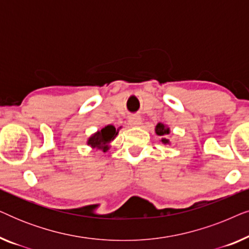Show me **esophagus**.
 <instances>
[{"mask_svg":"<svg viewBox=\"0 0 249 249\" xmlns=\"http://www.w3.org/2000/svg\"><path fill=\"white\" fill-rule=\"evenodd\" d=\"M129 124L131 127H139L142 124V118L138 117V115H132V117L129 118Z\"/></svg>","mask_w":249,"mask_h":249,"instance_id":"34e87169","label":"esophagus"}]
</instances>
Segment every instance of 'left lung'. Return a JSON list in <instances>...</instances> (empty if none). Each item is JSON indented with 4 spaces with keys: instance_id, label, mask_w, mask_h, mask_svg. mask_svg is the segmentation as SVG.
Returning <instances> with one entry per match:
<instances>
[{
    "instance_id": "1",
    "label": "left lung",
    "mask_w": 249,
    "mask_h": 249,
    "mask_svg": "<svg viewBox=\"0 0 249 249\" xmlns=\"http://www.w3.org/2000/svg\"><path fill=\"white\" fill-rule=\"evenodd\" d=\"M155 134L161 137V142L163 144L170 145V141L168 139V135L170 134V128L168 125L162 124V122H159V124L155 125Z\"/></svg>"
}]
</instances>
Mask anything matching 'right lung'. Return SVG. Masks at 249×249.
I'll list each match as a JSON object with an SVG mask.
<instances>
[{
  "label": "right lung",
  "mask_w": 249,
  "mask_h": 249,
  "mask_svg": "<svg viewBox=\"0 0 249 249\" xmlns=\"http://www.w3.org/2000/svg\"><path fill=\"white\" fill-rule=\"evenodd\" d=\"M119 129L117 130L114 125L107 124L101 130H97L95 134L87 139V145L93 149H100L102 152H107L110 149V144L118 136Z\"/></svg>",
  "instance_id": "add662e5"
}]
</instances>
